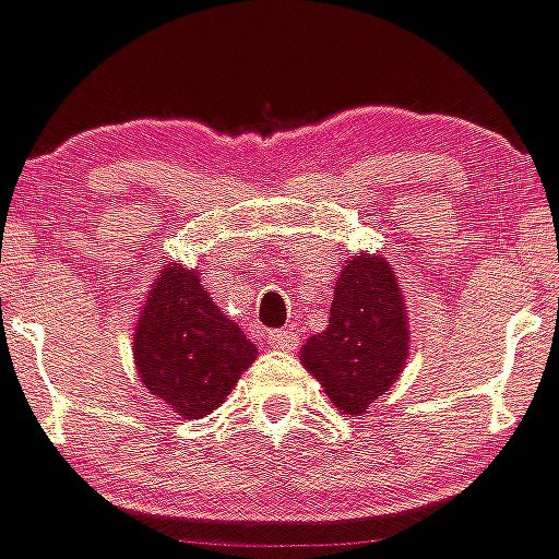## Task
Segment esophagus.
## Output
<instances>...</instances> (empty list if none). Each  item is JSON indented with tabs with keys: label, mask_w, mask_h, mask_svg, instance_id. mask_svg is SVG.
I'll use <instances>...</instances> for the list:
<instances>
[{
	"label": "esophagus",
	"mask_w": 559,
	"mask_h": 559,
	"mask_svg": "<svg viewBox=\"0 0 559 559\" xmlns=\"http://www.w3.org/2000/svg\"><path fill=\"white\" fill-rule=\"evenodd\" d=\"M267 344L273 346V349H284V352H294L297 349V344H299V336H297V331L294 329H275V331H271L267 333Z\"/></svg>",
	"instance_id": "1"
}]
</instances>
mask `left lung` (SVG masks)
<instances>
[{"instance_id":"8db88e82","label":"left lung","mask_w":559,"mask_h":559,"mask_svg":"<svg viewBox=\"0 0 559 559\" xmlns=\"http://www.w3.org/2000/svg\"><path fill=\"white\" fill-rule=\"evenodd\" d=\"M407 338L394 271L383 258L357 254L333 288L329 329L307 338L299 360L338 409L360 415L402 373Z\"/></svg>"}]
</instances>
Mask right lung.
Returning <instances> with one entry per match:
<instances>
[{"instance_id":"add662e5","label":"right lung","mask_w":559,"mask_h":559,"mask_svg":"<svg viewBox=\"0 0 559 559\" xmlns=\"http://www.w3.org/2000/svg\"><path fill=\"white\" fill-rule=\"evenodd\" d=\"M258 346L217 310L194 271L170 265L152 286L133 336L139 378L183 420L221 407Z\"/></svg>"}]
</instances>
